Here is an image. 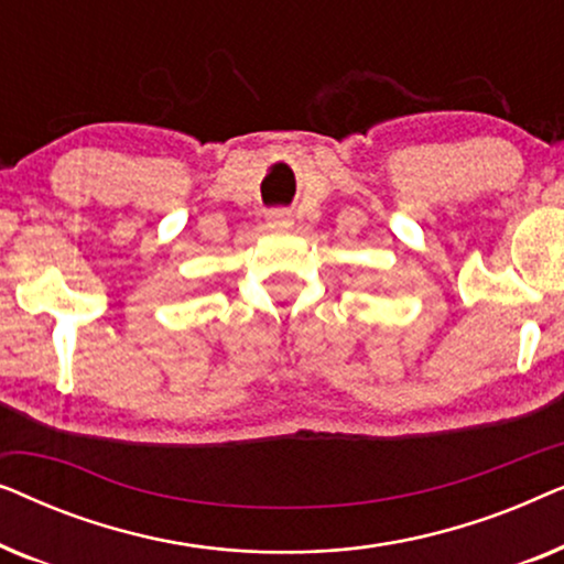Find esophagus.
<instances>
[{
	"instance_id": "esophagus-1",
	"label": "esophagus",
	"mask_w": 564,
	"mask_h": 564,
	"mask_svg": "<svg viewBox=\"0 0 564 564\" xmlns=\"http://www.w3.org/2000/svg\"><path fill=\"white\" fill-rule=\"evenodd\" d=\"M269 226L276 228V230H284L292 226V215L288 210H272L269 213Z\"/></svg>"
}]
</instances>
